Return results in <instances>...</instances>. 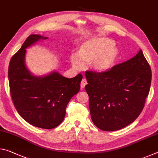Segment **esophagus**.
I'll use <instances>...</instances> for the list:
<instances>
[{"label": "esophagus", "instance_id": "esophagus-1", "mask_svg": "<svg viewBox=\"0 0 158 158\" xmlns=\"http://www.w3.org/2000/svg\"><path fill=\"white\" fill-rule=\"evenodd\" d=\"M87 84H88V83H87L86 79H83L81 80V89H84V88L85 87V85H86Z\"/></svg>", "mask_w": 158, "mask_h": 158}]
</instances>
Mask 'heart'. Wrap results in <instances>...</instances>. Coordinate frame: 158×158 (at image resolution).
Here are the masks:
<instances>
[{"label":"heart","instance_id":"heart-1","mask_svg":"<svg viewBox=\"0 0 158 158\" xmlns=\"http://www.w3.org/2000/svg\"><path fill=\"white\" fill-rule=\"evenodd\" d=\"M117 54L113 40L106 37H98L83 42L78 53L72 56L71 62L76 69H81L84 63L89 64L98 73H103L114 65Z\"/></svg>","mask_w":158,"mask_h":158}]
</instances>
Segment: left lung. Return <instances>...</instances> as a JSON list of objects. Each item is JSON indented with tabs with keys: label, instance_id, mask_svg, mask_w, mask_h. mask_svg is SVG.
<instances>
[{
	"label": "left lung",
	"instance_id": "left-lung-1",
	"mask_svg": "<svg viewBox=\"0 0 158 158\" xmlns=\"http://www.w3.org/2000/svg\"><path fill=\"white\" fill-rule=\"evenodd\" d=\"M93 123L104 131L121 130L142 111L151 84V69L141 50L103 73L85 71Z\"/></svg>",
	"mask_w": 158,
	"mask_h": 158
}]
</instances>
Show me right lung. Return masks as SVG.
<instances>
[{"instance_id": "add662e5", "label": "right lung", "mask_w": 158, "mask_h": 158, "mask_svg": "<svg viewBox=\"0 0 158 158\" xmlns=\"http://www.w3.org/2000/svg\"><path fill=\"white\" fill-rule=\"evenodd\" d=\"M47 37L31 35L10 60L8 79L16 109L28 123L52 129L63 122L71 98L80 90L81 74L68 79L57 72L43 77L32 74L25 64L26 48Z\"/></svg>"}]
</instances>
